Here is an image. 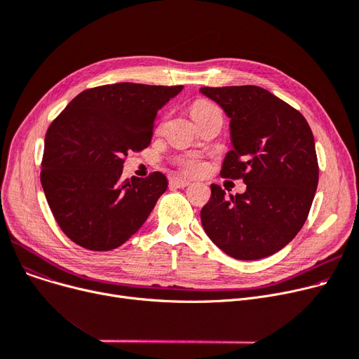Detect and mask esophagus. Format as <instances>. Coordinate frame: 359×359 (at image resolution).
<instances>
[{
    "label": "esophagus",
    "instance_id": "obj_1",
    "mask_svg": "<svg viewBox=\"0 0 359 359\" xmlns=\"http://www.w3.org/2000/svg\"><path fill=\"white\" fill-rule=\"evenodd\" d=\"M189 184H191V182L186 180V179H180V177L170 179V186H172V187H177V189H183V187L189 186Z\"/></svg>",
    "mask_w": 359,
    "mask_h": 359
}]
</instances>
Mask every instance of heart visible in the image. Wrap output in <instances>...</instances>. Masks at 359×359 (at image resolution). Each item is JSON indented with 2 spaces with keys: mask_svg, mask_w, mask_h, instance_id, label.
Masks as SVG:
<instances>
[{
  "mask_svg": "<svg viewBox=\"0 0 359 359\" xmlns=\"http://www.w3.org/2000/svg\"><path fill=\"white\" fill-rule=\"evenodd\" d=\"M218 109L215 104H212L211 102H206V100H198L195 102L192 106H191V116L194 118V121H196L199 116L205 115V113H208L211 110H215ZM183 165L189 170V172L195 173V172H199L201 165L192 160H187V161H183Z\"/></svg>",
  "mask_w": 359,
  "mask_h": 359,
  "instance_id": "heart-1",
  "label": "heart"
}]
</instances>
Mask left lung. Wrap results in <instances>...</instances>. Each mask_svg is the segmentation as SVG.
<instances>
[{"mask_svg":"<svg viewBox=\"0 0 359 359\" xmlns=\"http://www.w3.org/2000/svg\"><path fill=\"white\" fill-rule=\"evenodd\" d=\"M230 118L231 149L224 177L243 179L246 191L225 196L211 184L201 211L205 233L238 260L268 257L298 234L318 183L313 132L298 110L257 86L202 87Z\"/></svg>","mask_w":359,"mask_h":359,"instance_id":"8db88e82","label":"left lung"}]
</instances>
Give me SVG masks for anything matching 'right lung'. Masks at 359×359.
Returning a JSON list of instances; mask_svg holds the SVG:
<instances>
[{
	"label": "right lung",
	"instance_id": "obj_1",
	"mask_svg": "<svg viewBox=\"0 0 359 359\" xmlns=\"http://www.w3.org/2000/svg\"><path fill=\"white\" fill-rule=\"evenodd\" d=\"M183 86L107 84L80 93L45 137L41 182L61 230L79 246L119 248L147 221L167 177L121 180L129 151L149 145L158 110Z\"/></svg>",
	"mask_w": 359,
	"mask_h": 359
}]
</instances>
